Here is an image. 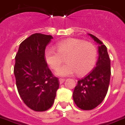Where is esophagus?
I'll list each match as a JSON object with an SVG mask.
<instances>
[{"instance_id":"obj_1","label":"esophagus","mask_w":125,"mask_h":125,"mask_svg":"<svg viewBox=\"0 0 125 125\" xmlns=\"http://www.w3.org/2000/svg\"><path fill=\"white\" fill-rule=\"evenodd\" d=\"M64 81H65V79H63V78H60V79H59V82H60V84H63V83L64 82Z\"/></svg>"}]
</instances>
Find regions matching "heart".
<instances>
[{"label":"heart","instance_id":"obj_1","mask_svg":"<svg viewBox=\"0 0 125 125\" xmlns=\"http://www.w3.org/2000/svg\"><path fill=\"white\" fill-rule=\"evenodd\" d=\"M57 49L47 47L44 52L47 64L52 69H56L65 58V65L55 72L60 77H66L77 72L83 75L88 72L96 63L97 49L94 44L75 39H68L57 44Z\"/></svg>","mask_w":125,"mask_h":125}]
</instances>
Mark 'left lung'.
<instances>
[{"label":"left lung","instance_id":"1","mask_svg":"<svg viewBox=\"0 0 125 125\" xmlns=\"http://www.w3.org/2000/svg\"><path fill=\"white\" fill-rule=\"evenodd\" d=\"M98 44V58L96 67L86 76L80 79L73 92V99L82 110H92L104 99L110 78V60L107 48L92 34H88Z\"/></svg>","mask_w":125,"mask_h":125}]
</instances>
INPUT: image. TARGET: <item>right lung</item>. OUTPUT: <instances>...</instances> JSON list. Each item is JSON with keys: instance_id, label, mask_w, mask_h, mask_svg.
I'll return each instance as SVG.
<instances>
[{"instance_id": "1", "label": "right lung", "mask_w": 125, "mask_h": 125, "mask_svg": "<svg viewBox=\"0 0 125 125\" xmlns=\"http://www.w3.org/2000/svg\"><path fill=\"white\" fill-rule=\"evenodd\" d=\"M53 37L35 33L20 44L15 56L14 74L21 99L35 111H45L52 107L59 80L48 68L44 58L47 45Z\"/></svg>"}]
</instances>
